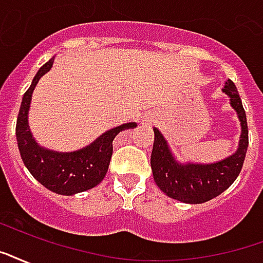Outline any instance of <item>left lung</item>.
<instances>
[{
    "label": "left lung",
    "mask_w": 263,
    "mask_h": 263,
    "mask_svg": "<svg viewBox=\"0 0 263 263\" xmlns=\"http://www.w3.org/2000/svg\"><path fill=\"white\" fill-rule=\"evenodd\" d=\"M222 92L230 98V106L236 110L241 125L237 150L228 158L212 164L179 163L174 157L163 134L157 128H153L152 171L156 185L168 197L187 204L205 203L225 192L241 171L248 147L247 117L237 88L232 80L226 81Z\"/></svg>",
    "instance_id": "obj_1"
}]
</instances>
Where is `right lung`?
Masks as SVG:
<instances>
[{
  "label": "right lung",
  "mask_w": 263,
  "mask_h": 263,
  "mask_svg": "<svg viewBox=\"0 0 263 263\" xmlns=\"http://www.w3.org/2000/svg\"><path fill=\"white\" fill-rule=\"evenodd\" d=\"M49 59L38 70L33 83L26 91L16 121V139L20 157L35 179L51 192L63 196L81 193L95 187L105 178L113 154V140L121 131L135 128L136 123H127L106 131L84 149L62 153L38 145L29 127V109L31 95L40 78L48 73L53 65Z\"/></svg>",
  "instance_id": "1"
}]
</instances>
